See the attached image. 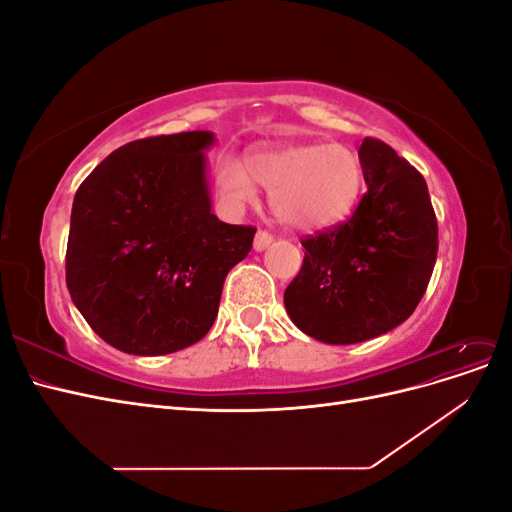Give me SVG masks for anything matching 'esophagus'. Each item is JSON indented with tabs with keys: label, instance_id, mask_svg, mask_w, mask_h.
Here are the masks:
<instances>
[{
	"label": "esophagus",
	"instance_id": "obj_1",
	"mask_svg": "<svg viewBox=\"0 0 512 512\" xmlns=\"http://www.w3.org/2000/svg\"><path fill=\"white\" fill-rule=\"evenodd\" d=\"M273 243V235L271 232H267V230H258L256 232V237H254V250L256 252H262V250H267V247Z\"/></svg>",
	"mask_w": 512,
	"mask_h": 512
}]
</instances>
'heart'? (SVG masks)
<instances>
[{"mask_svg": "<svg viewBox=\"0 0 512 512\" xmlns=\"http://www.w3.org/2000/svg\"><path fill=\"white\" fill-rule=\"evenodd\" d=\"M254 180L271 192L277 220L297 230H316L350 213L361 192L363 168L342 145H282L252 153L247 168L235 158H222L215 166L220 194L235 209L256 200Z\"/></svg>", "mask_w": 512, "mask_h": 512, "instance_id": "1", "label": "heart"}]
</instances>
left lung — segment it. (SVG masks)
Listing matches in <instances>:
<instances>
[{"label": "left lung", "instance_id": "left-lung-1", "mask_svg": "<svg viewBox=\"0 0 512 512\" xmlns=\"http://www.w3.org/2000/svg\"><path fill=\"white\" fill-rule=\"evenodd\" d=\"M359 160L367 192L350 220L301 241L305 258L284 292L297 327L324 344L378 337L408 320L438 256V220L427 183L378 138Z\"/></svg>", "mask_w": 512, "mask_h": 512}]
</instances>
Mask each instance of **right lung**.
I'll return each mask as SVG.
<instances>
[{
  "mask_svg": "<svg viewBox=\"0 0 512 512\" xmlns=\"http://www.w3.org/2000/svg\"><path fill=\"white\" fill-rule=\"evenodd\" d=\"M207 130L119 147L76 190L66 284L87 324L113 348L156 356L196 344L218 316L228 271L254 226L211 213Z\"/></svg>",
  "mask_w": 512,
  "mask_h": 512,
  "instance_id": "add662e5",
  "label": "right lung"
}]
</instances>
